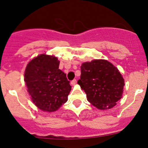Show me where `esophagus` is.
Instances as JSON below:
<instances>
[{"label":"esophagus","instance_id":"34e87169","mask_svg":"<svg viewBox=\"0 0 148 148\" xmlns=\"http://www.w3.org/2000/svg\"><path fill=\"white\" fill-rule=\"evenodd\" d=\"M71 84L72 86H75L76 84H77V80H76V79H74V80H73V81H71Z\"/></svg>","mask_w":148,"mask_h":148}]
</instances>
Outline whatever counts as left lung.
Masks as SVG:
<instances>
[{
	"mask_svg": "<svg viewBox=\"0 0 148 148\" xmlns=\"http://www.w3.org/2000/svg\"><path fill=\"white\" fill-rule=\"evenodd\" d=\"M78 84L86 94L87 100L98 110L114 108L122 98L124 79L114 65L106 60H93L81 66Z\"/></svg>",
	"mask_w": 148,
	"mask_h": 148,
	"instance_id": "1",
	"label": "left lung"
}]
</instances>
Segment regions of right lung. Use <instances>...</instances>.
Segmentation results:
<instances>
[{
	"instance_id": "obj_1",
	"label": "right lung",
	"mask_w": 148,
	"mask_h": 148,
	"mask_svg": "<svg viewBox=\"0 0 148 148\" xmlns=\"http://www.w3.org/2000/svg\"><path fill=\"white\" fill-rule=\"evenodd\" d=\"M54 56L40 54L29 62L24 80L32 102L40 110L57 111L67 101L71 86Z\"/></svg>"
}]
</instances>
